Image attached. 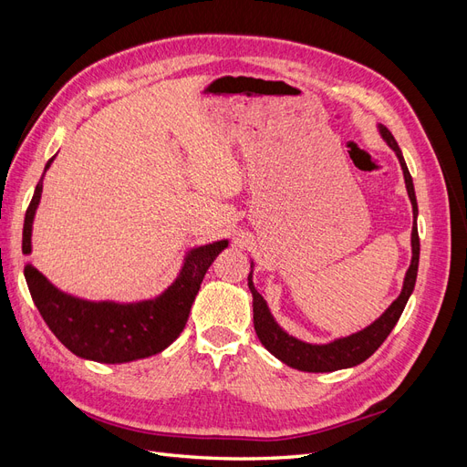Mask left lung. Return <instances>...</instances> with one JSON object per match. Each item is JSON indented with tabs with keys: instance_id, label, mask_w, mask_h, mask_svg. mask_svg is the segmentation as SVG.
I'll return each instance as SVG.
<instances>
[{
	"instance_id": "8db88e82",
	"label": "left lung",
	"mask_w": 467,
	"mask_h": 467,
	"mask_svg": "<svg viewBox=\"0 0 467 467\" xmlns=\"http://www.w3.org/2000/svg\"><path fill=\"white\" fill-rule=\"evenodd\" d=\"M381 138L386 140V144L395 151L400 160V165L403 169V177H405V187L409 201H411L413 206V232H411V265L407 268V275L403 280V288L401 294L398 296V300H393V304L381 314L372 325L368 327L352 333L348 337L335 338V341L327 345H312V343H304L300 338H296L288 335L280 325L275 321V317L268 312V306L265 302L263 296L257 292L255 285H253V271L249 273V290L253 294V323H255V333L259 337L261 345L275 355L280 362H285L290 368L302 370V372H335V370H343V368H352L366 358H370L378 347L386 341L391 329L395 327V323L400 321L405 304L409 300V296L413 294L415 288V280H417V271H419V232H417V196H415V187H413V179L411 173H409L407 163L403 160V153L395 142V138L391 132L386 129V126H378ZM253 268V263H251Z\"/></svg>"
}]
</instances>
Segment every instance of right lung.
<instances>
[{"label": "right lung", "mask_w": 467, "mask_h": 467, "mask_svg": "<svg viewBox=\"0 0 467 467\" xmlns=\"http://www.w3.org/2000/svg\"><path fill=\"white\" fill-rule=\"evenodd\" d=\"M52 161L54 158L47 163L45 171ZM40 194L42 179L25 214V255L31 253L33 220ZM225 247L228 239L191 249L173 285L158 298L136 304L76 298L56 288L31 263L25 265V278L42 319L67 350L88 360L120 364L158 355L175 341L185 329L191 306L199 294L208 266Z\"/></svg>", "instance_id": "1"}]
</instances>
